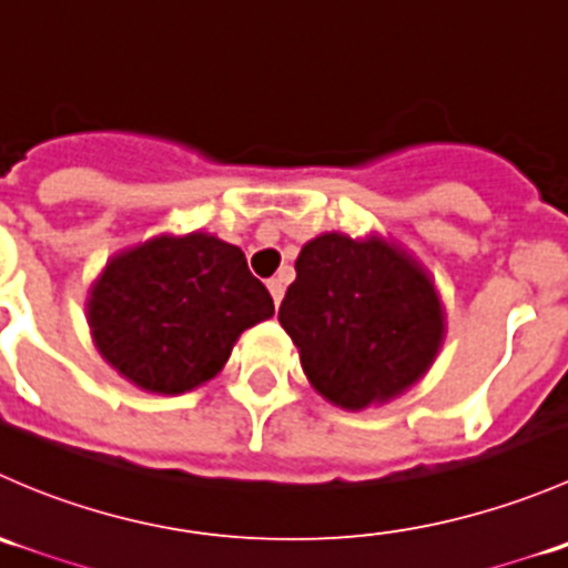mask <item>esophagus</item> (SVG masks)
Here are the masks:
<instances>
[{"mask_svg":"<svg viewBox=\"0 0 568 568\" xmlns=\"http://www.w3.org/2000/svg\"><path fill=\"white\" fill-rule=\"evenodd\" d=\"M268 294H272V300H274V305H280V302H283V294H285V283H283V277H272L268 280Z\"/></svg>","mask_w":568,"mask_h":568,"instance_id":"obj_1","label":"esophagus"}]
</instances>
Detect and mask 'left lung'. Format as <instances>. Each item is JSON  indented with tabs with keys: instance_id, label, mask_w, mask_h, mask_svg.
<instances>
[{
	"instance_id": "obj_1",
	"label": "left lung",
	"mask_w": 568,
	"mask_h": 568,
	"mask_svg": "<svg viewBox=\"0 0 568 568\" xmlns=\"http://www.w3.org/2000/svg\"><path fill=\"white\" fill-rule=\"evenodd\" d=\"M280 324L311 385L354 412L415 385L445 335L443 305L420 263L385 239L343 233L302 247Z\"/></svg>"
}]
</instances>
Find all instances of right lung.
Instances as JSON below:
<instances>
[{
	"mask_svg": "<svg viewBox=\"0 0 568 568\" xmlns=\"http://www.w3.org/2000/svg\"><path fill=\"white\" fill-rule=\"evenodd\" d=\"M272 316V296L244 252L209 233L159 236L120 252L88 300L101 357L162 395L214 379L239 335Z\"/></svg>",
	"mask_w": 568,
	"mask_h": 568,
	"instance_id": "1",
	"label": "right lung"
}]
</instances>
